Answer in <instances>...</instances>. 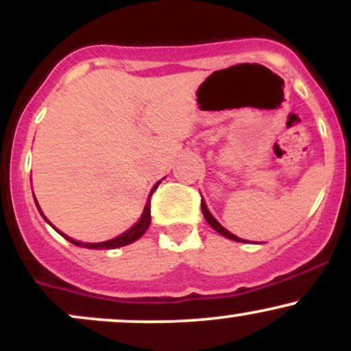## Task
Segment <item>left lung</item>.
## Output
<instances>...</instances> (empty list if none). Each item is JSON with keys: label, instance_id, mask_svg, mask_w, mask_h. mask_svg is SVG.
<instances>
[{"label": "left lung", "instance_id": "8db88e82", "mask_svg": "<svg viewBox=\"0 0 351 351\" xmlns=\"http://www.w3.org/2000/svg\"><path fill=\"white\" fill-rule=\"evenodd\" d=\"M201 209H203V215H204V217H206V221L209 223V226H211L213 229H215V231L219 232V234H223L224 237H229V239L237 241V243H244V241L241 239V237H237V236H234V234H231V232H229L228 229H224L223 226H221L219 223H217V221L215 219V217H213L211 213L208 211V208H206V204H204V201H201Z\"/></svg>", "mask_w": 351, "mask_h": 351}]
</instances>
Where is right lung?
<instances>
[{"label":"right lung","instance_id":"obj_1","mask_svg":"<svg viewBox=\"0 0 351 351\" xmlns=\"http://www.w3.org/2000/svg\"><path fill=\"white\" fill-rule=\"evenodd\" d=\"M158 184H160V181L155 184V186H153L152 193H150V198H152L153 191H155ZM150 198H148L147 204H145L143 215H142V217H140V219H138V223H136L134 228L128 229V231H125L123 234H120L119 237H114V239H110V241H106V243H97V244L79 243V241H74V239H71V237H67L66 234H62V232L58 231V229H56V228H54V229L59 232L60 236L66 237V239L69 241V243L75 244V245H80V247H87V249H115V247H122V245H127V244L135 243V241L138 239V237H142V236L145 234V231H147L148 226H150V221H152V216H150ZM36 206H38V203H36ZM38 209H39V206H38ZM39 213H41V209H39ZM41 215H43V213H41ZM43 217H44V215H43ZM44 219H46V217H44ZM46 221H47V219H46ZM47 223H49V221H47ZM49 224H51V223H49Z\"/></svg>","mask_w":351,"mask_h":351}]
</instances>
